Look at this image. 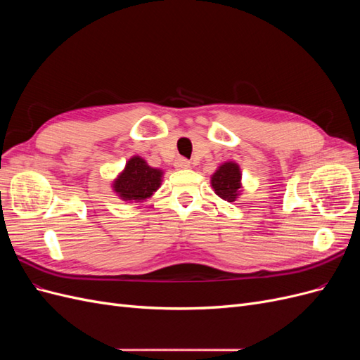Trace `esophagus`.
Here are the masks:
<instances>
[{
  "mask_svg": "<svg viewBox=\"0 0 360 360\" xmlns=\"http://www.w3.org/2000/svg\"><path fill=\"white\" fill-rule=\"evenodd\" d=\"M174 167H176L177 169H186L191 167V162L184 158H177L176 162H174Z\"/></svg>",
  "mask_w": 360,
  "mask_h": 360,
  "instance_id": "34e87169",
  "label": "esophagus"
}]
</instances>
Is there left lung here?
Segmentation results:
<instances>
[{"label": "left lung", "instance_id": "1", "mask_svg": "<svg viewBox=\"0 0 360 360\" xmlns=\"http://www.w3.org/2000/svg\"><path fill=\"white\" fill-rule=\"evenodd\" d=\"M242 172L236 162H225L212 176V188L217 197L233 202L238 197L242 188Z\"/></svg>", "mask_w": 360, "mask_h": 360}]
</instances>
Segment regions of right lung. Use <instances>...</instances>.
<instances>
[{
  "label": "right lung",
  "instance_id": "add662e5",
  "mask_svg": "<svg viewBox=\"0 0 360 360\" xmlns=\"http://www.w3.org/2000/svg\"><path fill=\"white\" fill-rule=\"evenodd\" d=\"M163 172L151 168L139 156H134L126 163L124 171L114 181V192L124 201L141 202L150 198L162 183Z\"/></svg>",
  "mask_w": 360,
  "mask_h": 360
}]
</instances>
